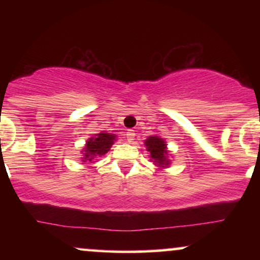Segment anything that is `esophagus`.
Returning <instances> with one entry per match:
<instances>
[{"label":"esophagus","mask_w":260,"mask_h":260,"mask_svg":"<svg viewBox=\"0 0 260 260\" xmlns=\"http://www.w3.org/2000/svg\"><path fill=\"white\" fill-rule=\"evenodd\" d=\"M134 136H136V133H134V131H132V129H128L127 132H126V138H127V140L129 143L133 142Z\"/></svg>","instance_id":"esophagus-1"}]
</instances>
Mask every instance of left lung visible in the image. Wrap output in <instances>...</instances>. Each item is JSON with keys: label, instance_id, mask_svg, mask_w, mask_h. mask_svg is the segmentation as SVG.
Wrapping results in <instances>:
<instances>
[{"label": "left lung", "instance_id": "8db88e82", "mask_svg": "<svg viewBox=\"0 0 260 260\" xmlns=\"http://www.w3.org/2000/svg\"><path fill=\"white\" fill-rule=\"evenodd\" d=\"M145 147L148 148V151H150V156L154 160V162H156L161 168L169 165V160L166 157L168 150H166V144L162 139L155 136L149 137L145 140Z\"/></svg>", "mask_w": 260, "mask_h": 260}]
</instances>
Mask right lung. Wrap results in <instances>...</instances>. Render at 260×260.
<instances>
[{
	"instance_id": "right-lung-1",
	"label": "right lung",
	"mask_w": 260,
	"mask_h": 260,
	"mask_svg": "<svg viewBox=\"0 0 260 260\" xmlns=\"http://www.w3.org/2000/svg\"><path fill=\"white\" fill-rule=\"evenodd\" d=\"M113 140H115V136L109 133H99L98 136L91 137L86 142L85 149L83 150L84 151V160L83 161H91L94 157L106 154L113 144Z\"/></svg>"
}]
</instances>
